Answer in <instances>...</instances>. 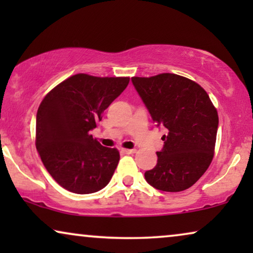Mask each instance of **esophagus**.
<instances>
[{"label":"esophagus","instance_id":"34e87169","mask_svg":"<svg viewBox=\"0 0 253 253\" xmlns=\"http://www.w3.org/2000/svg\"><path fill=\"white\" fill-rule=\"evenodd\" d=\"M121 152H122V153H124V154H132V153H134V152H136V150H133V148H131V150H129V148H122Z\"/></svg>","mask_w":253,"mask_h":253}]
</instances>
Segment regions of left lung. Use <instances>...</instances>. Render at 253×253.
<instances>
[{
  "mask_svg": "<svg viewBox=\"0 0 253 253\" xmlns=\"http://www.w3.org/2000/svg\"><path fill=\"white\" fill-rule=\"evenodd\" d=\"M131 82L157 126L167 130L157 166L145 172V179L161 191L189 189L212 162L219 126L215 107L202 86L182 76L160 74Z\"/></svg>",
  "mask_w": 253,
  "mask_h": 253,
  "instance_id": "obj_1",
  "label": "left lung"
}]
</instances>
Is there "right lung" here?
<instances>
[{
    "label": "right lung",
    "mask_w": 253,
    "mask_h": 253,
    "mask_svg": "<svg viewBox=\"0 0 253 253\" xmlns=\"http://www.w3.org/2000/svg\"><path fill=\"white\" fill-rule=\"evenodd\" d=\"M129 77L78 74L54 87L37 113L36 146L41 161L62 188L79 195L108 184L120 161L116 148L93 139L102 113L126 88Z\"/></svg>",
    "instance_id": "right-lung-1"
}]
</instances>
